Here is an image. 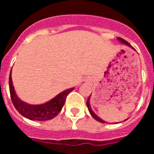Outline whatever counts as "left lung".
I'll use <instances>...</instances> for the list:
<instances>
[{
	"label": "left lung",
	"mask_w": 154,
	"mask_h": 154,
	"mask_svg": "<svg viewBox=\"0 0 154 154\" xmlns=\"http://www.w3.org/2000/svg\"><path fill=\"white\" fill-rule=\"evenodd\" d=\"M117 39H118V40H119L120 42H122V43H123V44L126 45H128V46H129V47H130V48H133L132 47L131 45H130V43H129V42H126V40H124V39L121 38H117ZM133 49H134V48H133ZM90 96H91V95H90V96H89V97L88 98V99H87L86 105H87V107H88V109H89V112H90L91 116H92V117H93L94 119H96V120L99 121V122H100V123H106V122H105L104 120H103V119H102L101 118H99V116H98L96 115V114L95 113V112H94L93 111H92V108H91V106H90V104H89V100H90ZM126 120H124V121H126Z\"/></svg>",
	"instance_id": "obj_1"
}]
</instances>
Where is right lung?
<instances>
[{"label": "right lung", "instance_id": "right-lung-1", "mask_svg": "<svg viewBox=\"0 0 154 154\" xmlns=\"http://www.w3.org/2000/svg\"><path fill=\"white\" fill-rule=\"evenodd\" d=\"M75 88L63 91L50 101L41 105H31L21 101L17 97L14 89L11 79V70L9 75V89L13 105L19 113L27 119L36 121H46L53 119L62 110L67 96Z\"/></svg>", "mask_w": 154, "mask_h": 154}]
</instances>
